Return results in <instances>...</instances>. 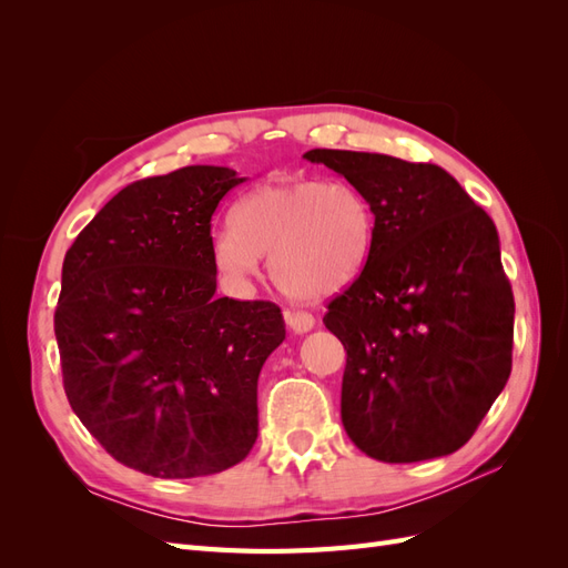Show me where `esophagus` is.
Instances as JSON below:
<instances>
[{
    "label": "esophagus",
    "instance_id": "obj_1",
    "mask_svg": "<svg viewBox=\"0 0 568 568\" xmlns=\"http://www.w3.org/2000/svg\"><path fill=\"white\" fill-rule=\"evenodd\" d=\"M284 320L288 324V329L296 334H307L315 326V317L311 313H303V311H286Z\"/></svg>",
    "mask_w": 568,
    "mask_h": 568
}]
</instances>
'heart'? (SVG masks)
<instances>
[{
	"instance_id": "heart-1",
	"label": "heart",
	"mask_w": 568,
	"mask_h": 568,
	"mask_svg": "<svg viewBox=\"0 0 568 568\" xmlns=\"http://www.w3.org/2000/svg\"><path fill=\"white\" fill-rule=\"evenodd\" d=\"M374 246V211L348 182L274 180L234 205L213 234V263L246 282L272 255V277L291 298L322 301L363 274Z\"/></svg>"
}]
</instances>
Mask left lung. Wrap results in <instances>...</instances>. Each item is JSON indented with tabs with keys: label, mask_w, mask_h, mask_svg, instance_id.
Here are the masks:
<instances>
[{
	"label": "left lung",
	"mask_w": 568,
	"mask_h": 568,
	"mask_svg": "<svg viewBox=\"0 0 568 568\" xmlns=\"http://www.w3.org/2000/svg\"><path fill=\"white\" fill-rule=\"evenodd\" d=\"M303 159L374 211L369 261L324 315L346 348V434L390 464L459 450L511 372L514 296L493 220L432 163L338 149Z\"/></svg>",
	"instance_id": "8db88e82"
}]
</instances>
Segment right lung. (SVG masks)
<instances>
[{
	"mask_svg": "<svg viewBox=\"0 0 568 568\" xmlns=\"http://www.w3.org/2000/svg\"><path fill=\"white\" fill-rule=\"evenodd\" d=\"M242 182L220 165L132 182L63 257L54 334L68 403L130 469L209 476L257 438V376L286 329L270 301L215 296L211 217Z\"/></svg>",
	"mask_w": 568,
	"mask_h": 568,
	"instance_id": "add662e5",
	"label": "right lung"
}]
</instances>
